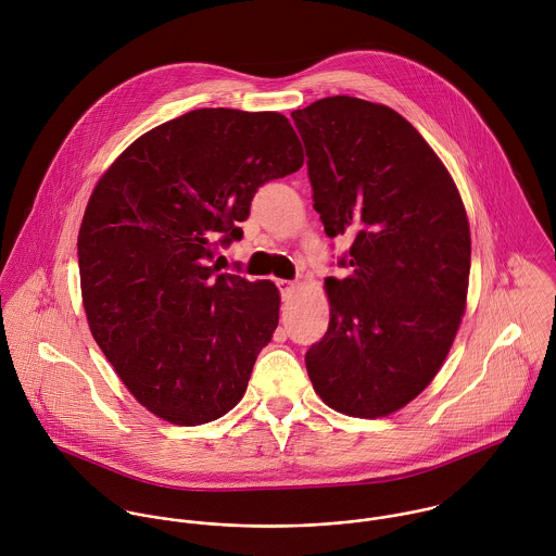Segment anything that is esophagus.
Wrapping results in <instances>:
<instances>
[{
  "mask_svg": "<svg viewBox=\"0 0 556 556\" xmlns=\"http://www.w3.org/2000/svg\"><path fill=\"white\" fill-rule=\"evenodd\" d=\"M278 289H280L282 298H289V295L293 293V289H295V282H291V280H278Z\"/></svg>",
  "mask_w": 556,
  "mask_h": 556,
  "instance_id": "1",
  "label": "esophagus"
}]
</instances>
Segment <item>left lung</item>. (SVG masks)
I'll list each match as a JSON object with an SVG mask.
<instances>
[{
    "label": "left lung",
    "mask_w": 556,
    "mask_h": 556,
    "mask_svg": "<svg viewBox=\"0 0 556 556\" xmlns=\"http://www.w3.org/2000/svg\"><path fill=\"white\" fill-rule=\"evenodd\" d=\"M329 238L351 236L325 278L329 327L306 353L320 400L383 417L434 379L467 304L471 233L458 188L424 137L386 104L331 96L291 113Z\"/></svg>",
    "instance_id": "obj_1"
}]
</instances>
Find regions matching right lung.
Returning <instances> with one entry per match:
<instances>
[{
  "label": "right lung",
  "mask_w": 556,
  "mask_h": 556,
  "mask_svg": "<svg viewBox=\"0 0 556 556\" xmlns=\"http://www.w3.org/2000/svg\"><path fill=\"white\" fill-rule=\"evenodd\" d=\"M280 113L197 109L139 137L91 192L79 231L93 340L148 410L199 426L238 404L278 327L274 282L220 274L256 190L300 170Z\"/></svg>",
  "instance_id": "obj_1"
}]
</instances>
